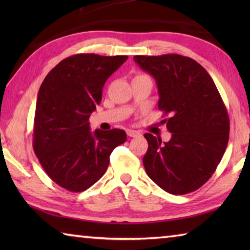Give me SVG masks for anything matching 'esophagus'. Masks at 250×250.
Listing matches in <instances>:
<instances>
[{
    "instance_id": "1",
    "label": "esophagus",
    "mask_w": 250,
    "mask_h": 250,
    "mask_svg": "<svg viewBox=\"0 0 250 250\" xmlns=\"http://www.w3.org/2000/svg\"><path fill=\"white\" fill-rule=\"evenodd\" d=\"M126 134H128V137L134 138V137H138V135H140V132H139V131H137V130L128 129V130H126Z\"/></svg>"
}]
</instances>
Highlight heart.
Here are the masks:
<instances>
[{
	"label": "heart",
	"mask_w": 250,
	"mask_h": 250,
	"mask_svg": "<svg viewBox=\"0 0 250 250\" xmlns=\"http://www.w3.org/2000/svg\"><path fill=\"white\" fill-rule=\"evenodd\" d=\"M138 76H141V75H138Z\"/></svg>",
	"instance_id": "heart-1"
}]
</instances>
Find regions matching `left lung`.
Here are the masks:
<instances>
[{
  "instance_id": "left-lung-1",
  "label": "left lung",
  "mask_w": 250,
  "mask_h": 250,
  "mask_svg": "<svg viewBox=\"0 0 250 250\" xmlns=\"http://www.w3.org/2000/svg\"><path fill=\"white\" fill-rule=\"evenodd\" d=\"M134 62L155 79L158 107L172 133L168 142L146 133L143 166L164 191L184 195L200 188L221 162L229 139V117L208 73L177 54L137 55Z\"/></svg>"
}]
</instances>
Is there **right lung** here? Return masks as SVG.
<instances>
[{
  "label": "right lung",
  "instance_id": "obj_1",
  "mask_svg": "<svg viewBox=\"0 0 250 250\" xmlns=\"http://www.w3.org/2000/svg\"><path fill=\"white\" fill-rule=\"evenodd\" d=\"M128 56L77 54L65 58L42 83L36 101L33 147L50 179L83 192L107 171L110 154L125 143L124 130L91 132L89 117L107 79Z\"/></svg>",
  "mask_w": 250,
  "mask_h": 250
}]
</instances>
